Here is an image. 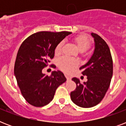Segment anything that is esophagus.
Returning a JSON list of instances; mask_svg holds the SVG:
<instances>
[{
    "label": "esophagus",
    "mask_w": 126,
    "mask_h": 126,
    "mask_svg": "<svg viewBox=\"0 0 126 126\" xmlns=\"http://www.w3.org/2000/svg\"><path fill=\"white\" fill-rule=\"evenodd\" d=\"M65 77H66V79H67V80H71V77H69V75H65Z\"/></svg>",
    "instance_id": "1"
}]
</instances>
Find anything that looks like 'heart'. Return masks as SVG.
I'll list each match as a JSON object with an SVG mask.
<instances>
[{
	"label": "heart",
	"instance_id": "heart-1",
	"mask_svg": "<svg viewBox=\"0 0 126 126\" xmlns=\"http://www.w3.org/2000/svg\"><path fill=\"white\" fill-rule=\"evenodd\" d=\"M75 42L77 46L78 49L80 52H84L90 47V41L86 36H79L75 38ZM63 46V42H59L55 47V55H59L61 52ZM78 61L75 59L69 57H63L60 58L58 61L59 68L65 73H69L73 71L77 67Z\"/></svg>",
	"mask_w": 126,
	"mask_h": 126
}]
</instances>
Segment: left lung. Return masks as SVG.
Segmentation results:
<instances>
[{
    "label": "left lung",
    "mask_w": 126,
    "mask_h": 126,
    "mask_svg": "<svg viewBox=\"0 0 126 126\" xmlns=\"http://www.w3.org/2000/svg\"><path fill=\"white\" fill-rule=\"evenodd\" d=\"M94 40V51L86 64L80 67L88 80L80 83L73 78L77 88L71 93L72 101L83 108L97 105L105 95L109 88L113 73L111 53L107 44L98 34L91 33Z\"/></svg>",
    "instance_id": "left-lung-1"
}]
</instances>
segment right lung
Returning a JSON list of instances; mask_svg holds the SVG:
<instances>
[{
    "mask_svg": "<svg viewBox=\"0 0 126 126\" xmlns=\"http://www.w3.org/2000/svg\"><path fill=\"white\" fill-rule=\"evenodd\" d=\"M71 32L41 31L24 40L18 50L14 75L22 95L31 105L41 107L52 101L55 90L67 79L61 71H52L50 76L42 73L55 47ZM55 67V65H51Z\"/></svg>",
    "mask_w": 126,
    "mask_h": 126,
    "instance_id": "1",
    "label": "right lung"
}]
</instances>
